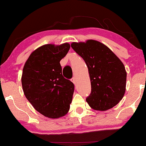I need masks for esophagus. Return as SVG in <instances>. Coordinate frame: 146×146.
I'll use <instances>...</instances> for the list:
<instances>
[{"label":"esophagus","instance_id":"obj_1","mask_svg":"<svg viewBox=\"0 0 146 146\" xmlns=\"http://www.w3.org/2000/svg\"><path fill=\"white\" fill-rule=\"evenodd\" d=\"M71 80H72V82L74 84L76 83V77H75V76H73V77L72 78Z\"/></svg>","mask_w":146,"mask_h":146}]
</instances>
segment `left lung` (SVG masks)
Returning <instances> with one entry per match:
<instances>
[{"label":"left lung","mask_w":146,"mask_h":146,"mask_svg":"<svg viewBox=\"0 0 146 146\" xmlns=\"http://www.w3.org/2000/svg\"><path fill=\"white\" fill-rule=\"evenodd\" d=\"M71 47L83 58L89 70L92 91L86 102L97 111L116 106L125 91L126 72L122 62L109 47L96 40L73 42Z\"/></svg>","instance_id":"obj_1"}]
</instances>
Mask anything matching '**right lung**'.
Segmentation results:
<instances>
[{"label":"right lung","mask_w":146,"mask_h":146,"mask_svg":"<svg viewBox=\"0 0 146 146\" xmlns=\"http://www.w3.org/2000/svg\"><path fill=\"white\" fill-rule=\"evenodd\" d=\"M70 48L68 43L44 44L35 50L25 64L21 81L25 97L46 117H62L70 110L74 85L63 76L60 63Z\"/></svg>","instance_id":"1"}]
</instances>
